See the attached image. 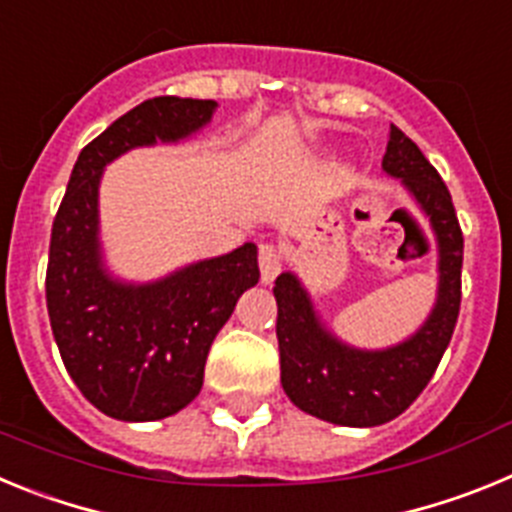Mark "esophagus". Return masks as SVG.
Listing matches in <instances>:
<instances>
[{
	"label": "esophagus",
	"mask_w": 512,
	"mask_h": 512,
	"mask_svg": "<svg viewBox=\"0 0 512 512\" xmlns=\"http://www.w3.org/2000/svg\"><path fill=\"white\" fill-rule=\"evenodd\" d=\"M259 269H261V282L271 284L277 279L279 269H282V256H279L277 246H271V243H264L259 248Z\"/></svg>",
	"instance_id": "esophagus-1"
}]
</instances>
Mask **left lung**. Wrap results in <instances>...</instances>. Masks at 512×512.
Returning <instances> with one entry per match:
<instances>
[{"instance_id":"left-lung-1","label":"left lung","mask_w":512,"mask_h":512,"mask_svg":"<svg viewBox=\"0 0 512 512\" xmlns=\"http://www.w3.org/2000/svg\"><path fill=\"white\" fill-rule=\"evenodd\" d=\"M382 171L400 182L436 238V300L423 323L392 346H354L325 323L300 274L282 271L274 284L284 392L307 415L348 428H372L405 413L431 382L459 318L464 238L449 189L395 125Z\"/></svg>"}]
</instances>
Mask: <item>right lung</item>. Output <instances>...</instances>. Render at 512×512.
Here are the masks:
<instances>
[{
	"label": "right lung",
	"instance_id": "add662e5",
	"mask_svg": "<svg viewBox=\"0 0 512 512\" xmlns=\"http://www.w3.org/2000/svg\"><path fill=\"white\" fill-rule=\"evenodd\" d=\"M215 99H146L76 158L53 220L45 300L56 346L81 395L115 420L148 423L187 408L235 302L259 282V248L243 243L164 277L110 269L99 225L104 169L133 148L176 146L212 122Z\"/></svg>",
	"mask_w": 512,
	"mask_h": 512
}]
</instances>
